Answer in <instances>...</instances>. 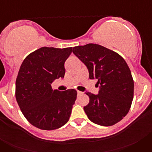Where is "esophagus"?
I'll return each instance as SVG.
<instances>
[{"label":"esophagus","instance_id":"obj_1","mask_svg":"<svg viewBox=\"0 0 152 152\" xmlns=\"http://www.w3.org/2000/svg\"><path fill=\"white\" fill-rule=\"evenodd\" d=\"M77 96H80V95L83 94V92H81V91H77Z\"/></svg>","mask_w":152,"mask_h":152}]
</instances>
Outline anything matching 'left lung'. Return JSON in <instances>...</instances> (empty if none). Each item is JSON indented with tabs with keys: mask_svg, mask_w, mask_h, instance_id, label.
I'll list each match as a JSON object with an SVG mask.
<instances>
[{
	"mask_svg": "<svg viewBox=\"0 0 152 152\" xmlns=\"http://www.w3.org/2000/svg\"><path fill=\"white\" fill-rule=\"evenodd\" d=\"M73 53L86 65L90 79L100 84L98 94L86 93L89 103L84 107L95 124L110 126L128 113L133 100L134 81L128 64L118 53L97 44L73 48Z\"/></svg>",
	"mask_w": 152,
	"mask_h": 152,
	"instance_id": "8db88e82",
	"label": "left lung"
}]
</instances>
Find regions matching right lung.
Instances as JSON below:
<instances>
[{
    "label": "right lung",
    "mask_w": 152,
    "mask_h": 152,
    "mask_svg": "<svg viewBox=\"0 0 152 152\" xmlns=\"http://www.w3.org/2000/svg\"><path fill=\"white\" fill-rule=\"evenodd\" d=\"M72 47H42L26 57L16 80V99L23 116L37 128L53 130L69 119L77 91L52 90V83L63 78L64 62Z\"/></svg>",
    "instance_id": "1"
}]
</instances>
